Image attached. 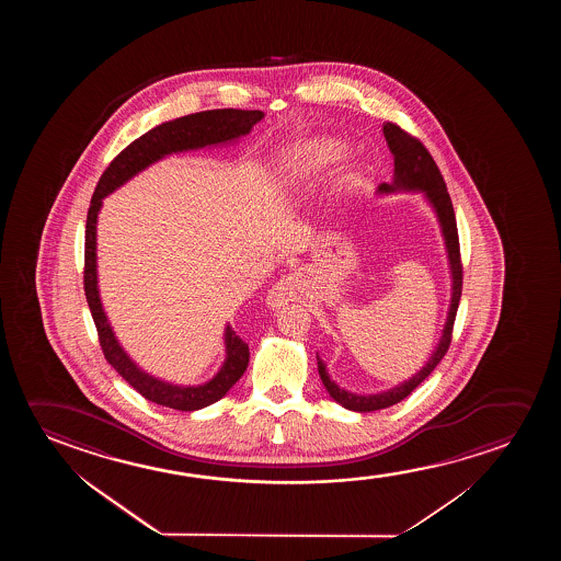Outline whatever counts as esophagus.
<instances>
[{
    "label": "esophagus",
    "instance_id": "obj_1",
    "mask_svg": "<svg viewBox=\"0 0 561 561\" xmlns=\"http://www.w3.org/2000/svg\"><path fill=\"white\" fill-rule=\"evenodd\" d=\"M295 297H297V289H295L291 277H284L277 284L272 285V289L266 295V305L272 310H279L287 302L295 300Z\"/></svg>",
    "mask_w": 561,
    "mask_h": 561
}]
</instances>
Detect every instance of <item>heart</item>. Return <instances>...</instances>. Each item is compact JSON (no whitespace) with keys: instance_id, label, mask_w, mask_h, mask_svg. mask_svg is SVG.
Returning a JSON list of instances; mask_svg holds the SVG:
<instances>
[{"instance_id":"obj_1","label":"heart","mask_w":561,"mask_h":561,"mask_svg":"<svg viewBox=\"0 0 561 561\" xmlns=\"http://www.w3.org/2000/svg\"><path fill=\"white\" fill-rule=\"evenodd\" d=\"M345 154L346 147L337 139H308L284 154L279 170H277V180H279V184L285 185L300 184L307 178L314 176L318 172L341 161ZM351 180L353 176L348 174L345 182H351Z\"/></svg>"}]
</instances>
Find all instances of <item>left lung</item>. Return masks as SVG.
<instances>
[{
    "instance_id": "1",
    "label": "left lung",
    "mask_w": 561,
    "mask_h": 561,
    "mask_svg": "<svg viewBox=\"0 0 561 561\" xmlns=\"http://www.w3.org/2000/svg\"><path fill=\"white\" fill-rule=\"evenodd\" d=\"M383 136L387 139V146L391 149L392 157H394V176H392L391 184L379 185L377 193H381V195L397 192L423 193L425 201L435 210L440 233L445 239L448 268H450V279H453V295H450V307H448L443 335L438 339V345L435 346L430 360L415 376L410 377L404 383L392 387V389L377 392V394H356V392L346 391L331 379L328 368H325V362L316 354L318 374L322 377L325 391L330 392L331 399L335 400L337 404L346 408V410H353V412H374V410L392 407L400 400L407 399L408 394L414 391L415 387L422 383L425 377H430L431 371L437 368L438 362L443 360V356H445L448 346H450V341H453L454 320H456L461 297L460 241H458L453 201L446 192L443 174L433 161L430 151L423 147L422 141L412 138L397 124L385 123Z\"/></svg>"
}]
</instances>
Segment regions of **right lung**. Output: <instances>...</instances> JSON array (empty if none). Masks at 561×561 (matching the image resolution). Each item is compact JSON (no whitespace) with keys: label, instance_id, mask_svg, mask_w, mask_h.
<instances>
[{"label":"right lung","instance_id":"right-lung-1","mask_svg":"<svg viewBox=\"0 0 561 561\" xmlns=\"http://www.w3.org/2000/svg\"><path fill=\"white\" fill-rule=\"evenodd\" d=\"M264 118L262 111H241V108H215L195 115L182 116L176 121L159 124L153 130L146 131L141 138L116 154L107 170L101 174L98 187L93 192L88 220H85L84 291L93 322L98 328L101 348L108 364L126 379L136 391L161 407L174 408L182 412H193L215 404L222 399L239 377L245 374L249 364V346L241 341L230 323L224 330L226 358L213 379L203 385H174L147 374L131 360L124 351L115 331L111 328L107 314L101 305L98 287V215L103 199L121 185L151 167L164 157L182 151H193L203 147L224 146L247 136L254 124Z\"/></svg>","mask_w":561,"mask_h":561}]
</instances>
